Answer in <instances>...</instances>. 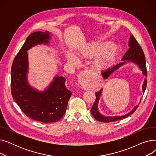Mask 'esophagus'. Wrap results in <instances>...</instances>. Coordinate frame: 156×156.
Here are the masks:
<instances>
[{
  "instance_id": "obj_1",
  "label": "esophagus",
  "mask_w": 156,
  "mask_h": 156,
  "mask_svg": "<svg viewBox=\"0 0 156 156\" xmlns=\"http://www.w3.org/2000/svg\"><path fill=\"white\" fill-rule=\"evenodd\" d=\"M90 76V74L88 70L81 71L79 75V82L82 88L86 90L89 88L88 80Z\"/></svg>"
}]
</instances>
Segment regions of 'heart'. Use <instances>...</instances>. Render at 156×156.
<instances>
[{"label":"heart","mask_w":156,"mask_h":156,"mask_svg":"<svg viewBox=\"0 0 156 156\" xmlns=\"http://www.w3.org/2000/svg\"><path fill=\"white\" fill-rule=\"evenodd\" d=\"M118 52V45L108 44L107 41L101 40L89 42L81 47L78 54L83 58H92V67L96 71H101L109 67L115 59ZM68 59L73 64H76V57L72 54H68Z\"/></svg>","instance_id":"1"}]
</instances>
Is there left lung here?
Segmentation results:
<instances>
[{
    "label": "left lung",
    "mask_w": 156,
    "mask_h": 156,
    "mask_svg": "<svg viewBox=\"0 0 156 156\" xmlns=\"http://www.w3.org/2000/svg\"><path fill=\"white\" fill-rule=\"evenodd\" d=\"M128 45L129 46V48L126 51V52L124 55L123 57H122L121 59V61H123L119 64H118L115 66H114L113 67H111V68L107 69L106 71L102 72V75L105 79H107L114 71L116 70L121 66H122L124 65L125 63L129 62V61L133 62L135 64H136V65H138L139 68L142 70L143 75L147 77V71L145 57L144 53L143 52L142 47H140V45H139L136 40L135 38V37L132 35H130ZM147 80L145 78L144 80V82L143 83V85H142V90H143L144 92L145 90V88L147 87ZM102 91V90L101 89L100 91L95 93L96 99H95V101L91 109V113L92 114V116L97 121H101V122H109L121 120V119L126 118L128 116H129L130 114L133 113L138 108V105H136V107H135L133 108V109L132 111L125 114V115L121 116H112V117L104 116L102 115V114L99 112V111H98V102H99V99L101 97Z\"/></svg>",
    "instance_id": "obj_1"
}]
</instances>
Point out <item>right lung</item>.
Here are the masks:
<instances>
[{
  "instance_id": "1",
  "label": "right lung",
  "mask_w": 156,
  "mask_h": 156,
  "mask_svg": "<svg viewBox=\"0 0 156 156\" xmlns=\"http://www.w3.org/2000/svg\"><path fill=\"white\" fill-rule=\"evenodd\" d=\"M51 34L48 31L32 33L27 38L11 68V94L26 116L44 123L54 122L61 119L72 92L65 85L66 79L55 76L52 82L43 92H38L28 83V52L38 44H48Z\"/></svg>"
}]
</instances>
